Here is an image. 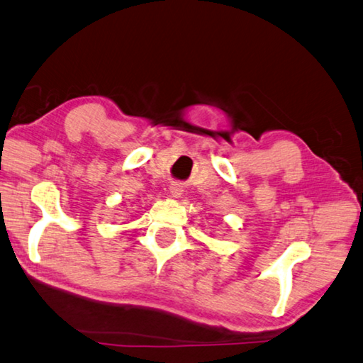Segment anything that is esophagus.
<instances>
[{
    "instance_id": "obj_1",
    "label": "esophagus",
    "mask_w": 363,
    "mask_h": 363,
    "mask_svg": "<svg viewBox=\"0 0 363 363\" xmlns=\"http://www.w3.org/2000/svg\"><path fill=\"white\" fill-rule=\"evenodd\" d=\"M182 193H183V186L177 185V183H175V185L170 186V194L174 196V198H180Z\"/></svg>"
}]
</instances>
